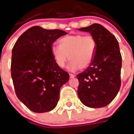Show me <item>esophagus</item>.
<instances>
[{"instance_id": "34e87169", "label": "esophagus", "mask_w": 134, "mask_h": 134, "mask_svg": "<svg viewBox=\"0 0 134 134\" xmlns=\"http://www.w3.org/2000/svg\"><path fill=\"white\" fill-rule=\"evenodd\" d=\"M69 76H70V78H74L75 76V75L72 74V73H69Z\"/></svg>"}]
</instances>
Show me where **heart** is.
<instances>
[{
	"label": "heart",
	"mask_w": 134,
	"mask_h": 134,
	"mask_svg": "<svg viewBox=\"0 0 134 134\" xmlns=\"http://www.w3.org/2000/svg\"><path fill=\"white\" fill-rule=\"evenodd\" d=\"M60 46L53 45L52 54L56 64L63 68L69 59L71 61L69 68L76 71L84 69L91 64L97 52V43L91 35H69L61 38Z\"/></svg>",
	"instance_id": "1"
}]
</instances>
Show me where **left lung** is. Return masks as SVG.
I'll return each mask as SVG.
<instances>
[{
  "label": "left lung",
  "instance_id": "left-lung-1",
  "mask_svg": "<svg viewBox=\"0 0 134 134\" xmlns=\"http://www.w3.org/2000/svg\"><path fill=\"white\" fill-rule=\"evenodd\" d=\"M79 30L88 32L95 39L97 52L91 64L77 75V94L82 104L90 108H102L116 97L121 86L122 55L118 42L112 34L99 24Z\"/></svg>",
  "mask_w": 134,
  "mask_h": 134
}]
</instances>
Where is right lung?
<instances>
[{
	"label": "right lung",
	"instance_id": "1",
	"mask_svg": "<svg viewBox=\"0 0 134 134\" xmlns=\"http://www.w3.org/2000/svg\"><path fill=\"white\" fill-rule=\"evenodd\" d=\"M66 34L61 30L33 26L20 36L12 48L10 70L15 92L32 112L42 113L55 108L60 88L69 79L51 52L55 41Z\"/></svg>",
	"mask_w": 134,
	"mask_h": 134
}]
</instances>
